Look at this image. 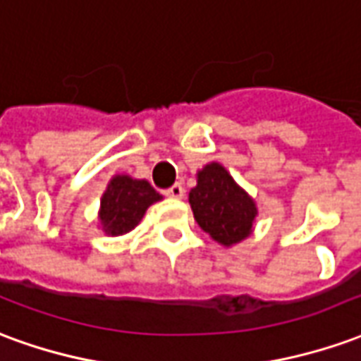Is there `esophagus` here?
I'll use <instances>...</instances> for the list:
<instances>
[{"label":"esophagus","instance_id":"esophagus-1","mask_svg":"<svg viewBox=\"0 0 361 361\" xmlns=\"http://www.w3.org/2000/svg\"><path fill=\"white\" fill-rule=\"evenodd\" d=\"M166 195L170 197V199H183V195H185V189H183L181 183H173L172 188L166 191Z\"/></svg>","mask_w":361,"mask_h":361}]
</instances>
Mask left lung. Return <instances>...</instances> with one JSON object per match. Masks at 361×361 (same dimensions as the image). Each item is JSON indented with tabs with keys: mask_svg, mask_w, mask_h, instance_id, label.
I'll use <instances>...</instances> for the list:
<instances>
[{
	"mask_svg": "<svg viewBox=\"0 0 361 361\" xmlns=\"http://www.w3.org/2000/svg\"><path fill=\"white\" fill-rule=\"evenodd\" d=\"M189 204L197 224L224 247L235 245L253 232L257 204L219 162L197 172V185L189 191Z\"/></svg>",
	"mask_w": 361,
	"mask_h": 361,
	"instance_id": "1",
	"label": "left lung"
}]
</instances>
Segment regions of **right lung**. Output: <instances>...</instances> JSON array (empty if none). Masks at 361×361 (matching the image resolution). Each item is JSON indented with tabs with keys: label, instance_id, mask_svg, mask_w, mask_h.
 Masks as SVG:
<instances>
[{
	"label": "right lung",
	"instance_id": "1",
	"mask_svg": "<svg viewBox=\"0 0 361 361\" xmlns=\"http://www.w3.org/2000/svg\"><path fill=\"white\" fill-rule=\"evenodd\" d=\"M160 199L162 195L147 180L114 176L100 199V226L108 235L127 234L141 222L150 204Z\"/></svg>",
	"mask_w": 361,
	"mask_h": 361
}]
</instances>
